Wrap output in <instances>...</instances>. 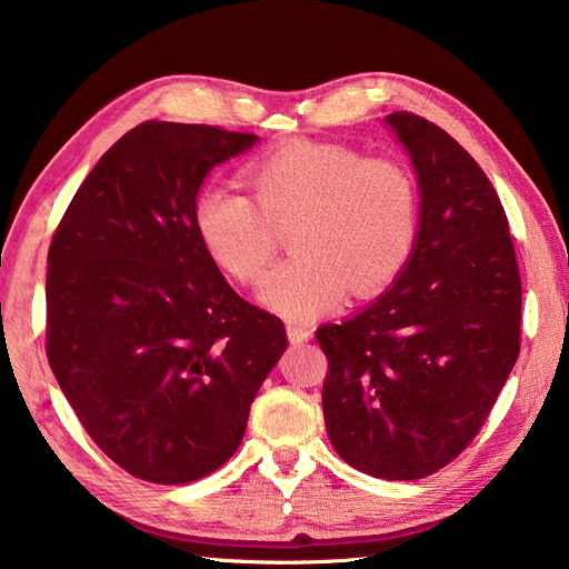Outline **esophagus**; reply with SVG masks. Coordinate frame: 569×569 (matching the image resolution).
I'll use <instances>...</instances> for the list:
<instances>
[{"label": "esophagus", "instance_id": "34e87169", "mask_svg": "<svg viewBox=\"0 0 569 569\" xmlns=\"http://www.w3.org/2000/svg\"><path fill=\"white\" fill-rule=\"evenodd\" d=\"M286 331H288V341L291 343H306V341H311V336H313V331L308 329V326H303V323H296V321H291L286 326Z\"/></svg>", "mask_w": 569, "mask_h": 569}]
</instances>
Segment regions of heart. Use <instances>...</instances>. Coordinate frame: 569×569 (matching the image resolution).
I'll use <instances>...</instances> for the list:
<instances>
[{
    "mask_svg": "<svg viewBox=\"0 0 569 569\" xmlns=\"http://www.w3.org/2000/svg\"><path fill=\"white\" fill-rule=\"evenodd\" d=\"M250 198L203 188L192 206L200 246L238 283H258L288 228L296 253L276 266L258 298L288 319H311L351 296L381 293L417 243L419 200L411 172L391 158H363L339 142L296 140L243 168Z\"/></svg>",
    "mask_w": 569,
    "mask_h": 569,
    "instance_id": "b5f03b06",
    "label": "heart"
}]
</instances>
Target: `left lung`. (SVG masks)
Wrapping results in <instances>:
<instances>
[{
	"label": "left lung",
	"instance_id": "8db88e82",
	"mask_svg": "<svg viewBox=\"0 0 569 569\" xmlns=\"http://www.w3.org/2000/svg\"><path fill=\"white\" fill-rule=\"evenodd\" d=\"M387 122L407 146L421 223L387 293L316 331L329 359L333 449L379 479H421L479 435L519 356L522 278L505 208L475 158L413 112Z\"/></svg>",
	"mask_w": 569,
	"mask_h": 569
}]
</instances>
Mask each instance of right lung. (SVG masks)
<instances>
[{
  "mask_svg": "<svg viewBox=\"0 0 569 569\" xmlns=\"http://www.w3.org/2000/svg\"><path fill=\"white\" fill-rule=\"evenodd\" d=\"M256 134L148 120L74 192L47 253V361L90 439L128 475L186 485L233 457L286 351L283 321L228 286L192 206Z\"/></svg>",
  "mask_w": 569,
  "mask_h": 569,
  "instance_id": "add662e5",
  "label": "right lung"
}]
</instances>
